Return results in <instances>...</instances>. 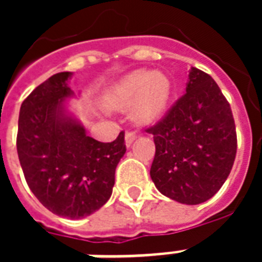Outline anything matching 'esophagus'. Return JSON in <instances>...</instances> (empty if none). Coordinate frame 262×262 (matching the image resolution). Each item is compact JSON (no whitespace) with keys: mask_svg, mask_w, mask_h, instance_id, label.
I'll list each match as a JSON object with an SVG mask.
<instances>
[{"mask_svg":"<svg viewBox=\"0 0 262 262\" xmlns=\"http://www.w3.org/2000/svg\"><path fill=\"white\" fill-rule=\"evenodd\" d=\"M136 139H137V135H136L135 132H126V135H125V144H126V147H130Z\"/></svg>","mask_w":262,"mask_h":262,"instance_id":"obj_1","label":"esophagus"}]
</instances>
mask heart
Here are the masks:
<instances>
[{
    "label": "heart",
    "instance_id": "heart-1",
    "mask_svg": "<svg viewBox=\"0 0 262 262\" xmlns=\"http://www.w3.org/2000/svg\"><path fill=\"white\" fill-rule=\"evenodd\" d=\"M171 96L170 80L159 72L136 71L115 84L103 98L107 108L132 106V117L139 122H152L163 114Z\"/></svg>",
    "mask_w": 262,
    "mask_h": 262
}]
</instances>
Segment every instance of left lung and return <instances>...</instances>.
<instances>
[{
    "label": "left lung",
    "instance_id": "left-lung-1",
    "mask_svg": "<svg viewBox=\"0 0 262 262\" xmlns=\"http://www.w3.org/2000/svg\"><path fill=\"white\" fill-rule=\"evenodd\" d=\"M145 132L154 135L149 174L162 194L197 205L223 186L236 155L235 122L230 103L205 72L191 68L186 92Z\"/></svg>",
    "mask_w": 262,
    "mask_h": 262
}]
</instances>
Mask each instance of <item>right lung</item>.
<instances>
[{
    "label": "right lung",
    "mask_w": 262,
    "mask_h": 262,
    "mask_svg": "<svg viewBox=\"0 0 262 262\" xmlns=\"http://www.w3.org/2000/svg\"><path fill=\"white\" fill-rule=\"evenodd\" d=\"M71 76H51L24 99L16 145L27 183L43 207L62 217L81 219L110 199L126 145L123 132L111 143H100L68 114Z\"/></svg>",
    "instance_id": "1"
}]
</instances>
